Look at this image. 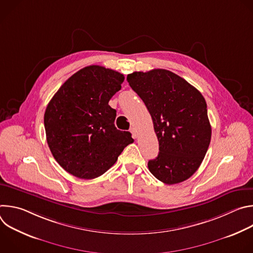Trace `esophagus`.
<instances>
[{"label":"esophagus","instance_id":"esophagus-1","mask_svg":"<svg viewBox=\"0 0 253 253\" xmlns=\"http://www.w3.org/2000/svg\"><path fill=\"white\" fill-rule=\"evenodd\" d=\"M130 132L132 133V136H133V138H136V137H137V132H136V129H135L134 127L130 128Z\"/></svg>","mask_w":253,"mask_h":253}]
</instances>
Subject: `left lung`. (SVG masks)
<instances>
[{"mask_svg":"<svg viewBox=\"0 0 253 253\" xmlns=\"http://www.w3.org/2000/svg\"><path fill=\"white\" fill-rule=\"evenodd\" d=\"M127 81L146 105L159 141V153L149 160V171L165 184L184 181L199 168L210 144L204 97L164 69L133 72Z\"/></svg>","mask_w":253,"mask_h":253,"instance_id":"1","label":"left lung"}]
</instances>
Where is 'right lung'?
I'll return each mask as SVG.
<instances>
[{"label": "right lung", "mask_w": 253, "mask_h": 253, "mask_svg": "<svg viewBox=\"0 0 253 253\" xmlns=\"http://www.w3.org/2000/svg\"><path fill=\"white\" fill-rule=\"evenodd\" d=\"M124 75L92 65L72 75L49 102L44 124L49 148L60 166L81 179H94L111 168L134 140L115 125L109 101Z\"/></svg>", "instance_id": "add662e5"}]
</instances>
